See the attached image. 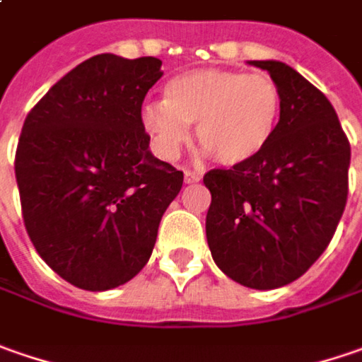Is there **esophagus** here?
Listing matches in <instances>:
<instances>
[{
  "label": "esophagus",
  "instance_id": "1",
  "mask_svg": "<svg viewBox=\"0 0 362 362\" xmlns=\"http://www.w3.org/2000/svg\"><path fill=\"white\" fill-rule=\"evenodd\" d=\"M184 180L188 182V184H192V182L200 180V174L194 172V170H184Z\"/></svg>",
  "mask_w": 362,
  "mask_h": 362
}]
</instances>
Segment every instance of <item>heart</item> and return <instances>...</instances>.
<instances>
[{"instance_id": "1", "label": "heart", "mask_w": 362, "mask_h": 362, "mask_svg": "<svg viewBox=\"0 0 362 362\" xmlns=\"http://www.w3.org/2000/svg\"><path fill=\"white\" fill-rule=\"evenodd\" d=\"M281 111V93L267 74L223 69L182 72L164 87V101L141 109L144 127L165 158L188 141V123L197 139L221 164H241L269 144Z\"/></svg>"}]
</instances>
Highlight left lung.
I'll use <instances>...</instances> for the list:
<instances>
[{"label":"left lung","mask_w":362,"mask_h":362,"mask_svg":"<svg viewBox=\"0 0 362 362\" xmlns=\"http://www.w3.org/2000/svg\"><path fill=\"white\" fill-rule=\"evenodd\" d=\"M281 93L274 137L255 158L204 174L206 239L218 269L253 290L291 284L334 237L349 197L351 144L322 90L277 60H251Z\"/></svg>","instance_id":"left-lung-1"}]
</instances>
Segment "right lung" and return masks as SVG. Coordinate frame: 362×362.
Segmentation results:
<instances>
[{
  "label": "right lung",
  "mask_w": 362,
  "mask_h": 362,
  "mask_svg": "<svg viewBox=\"0 0 362 362\" xmlns=\"http://www.w3.org/2000/svg\"><path fill=\"white\" fill-rule=\"evenodd\" d=\"M160 66L153 56H93L24 121L16 180L25 230L40 257L81 290H111L139 274L180 192L184 174L151 156L141 121Z\"/></svg>",
  "instance_id": "add662e5"
}]
</instances>
